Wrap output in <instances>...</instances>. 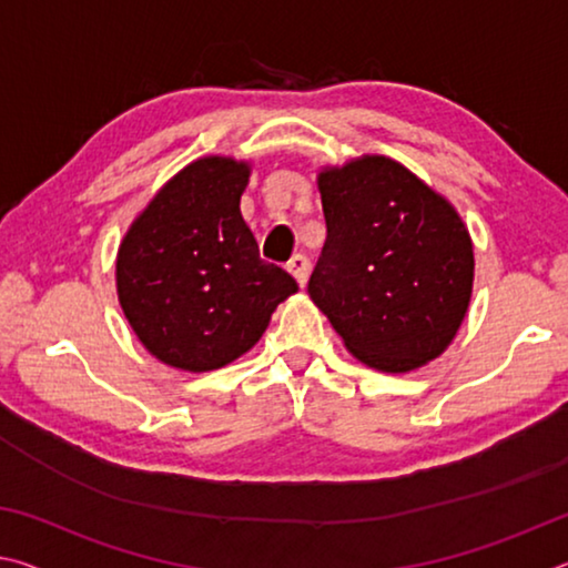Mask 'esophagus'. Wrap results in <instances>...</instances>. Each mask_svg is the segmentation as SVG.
Here are the masks:
<instances>
[{
  "label": "esophagus",
  "mask_w": 568,
  "mask_h": 568,
  "mask_svg": "<svg viewBox=\"0 0 568 568\" xmlns=\"http://www.w3.org/2000/svg\"><path fill=\"white\" fill-rule=\"evenodd\" d=\"M307 267H311V263H307V257L305 255H293L291 261H287V273H291L295 281H297V285H305L307 283Z\"/></svg>",
  "instance_id": "34e87169"
}]
</instances>
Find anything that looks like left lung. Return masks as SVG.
<instances>
[{
  "label": "left lung",
  "instance_id": "1",
  "mask_svg": "<svg viewBox=\"0 0 568 568\" xmlns=\"http://www.w3.org/2000/svg\"><path fill=\"white\" fill-rule=\"evenodd\" d=\"M318 190L328 235L311 301L371 368L408 373L438 358L474 291V243L456 207L383 155L321 170Z\"/></svg>",
  "mask_w": 568,
  "mask_h": 568
}]
</instances>
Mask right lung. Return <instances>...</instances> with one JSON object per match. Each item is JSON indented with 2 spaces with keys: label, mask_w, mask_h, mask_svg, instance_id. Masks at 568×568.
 <instances>
[{
  "label": "right lung",
  "mask_w": 568,
  "mask_h": 568,
  "mask_svg": "<svg viewBox=\"0 0 568 568\" xmlns=\"http://www.w3.org/2000/svg\"><path fill=\"white\" fill-rule=\"evenodd\" d=\"M243 160L207 155L170 178L118 250V297L140 343L172 368H223L261 341L297 283L265 263L240 213Z\"/></svg>",
  "instance_id": "obj_1"
}]
</instances>
